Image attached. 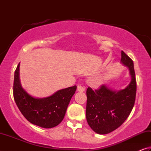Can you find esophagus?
Segmentation results:
<instances>
[{"label": "esophagus", "mask_w": 151, "mask_h": 151, "mask_svg": "<svg viewBox=\"0 0 151 151\" xmlns=\"http://www.w3.org/2000/svg\"><path fill=\"white\" fill-rule=\"evenodd\" d=\"M77 91L78 92H83L85 91V87L84 86L82 85H78L77 86Z\"/></svg>", "instance_id": "34e87169"}]
</instances>
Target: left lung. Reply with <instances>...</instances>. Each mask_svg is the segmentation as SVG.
Instances as JSON below:
<instances>
[{
	"label": "left lung",
	"mask_w": 151,
	"mask_h": 151,
	"mask_svg": "<svg viewBox=\"0 0 151 151\" xmlns=\"http://www.w3.org/2000/svg\"><path fill=\"white\" fill-rule=\"evenodd\" d=\"M121 62L129 68L131 81L126 88L113 91L103 85L97 90H86V117L96 133L105 134L119 128L129 116L136 98L137 83L133 61L121 51Z\"/></svg>",
	"instance_id": "1"
}]
</instances>
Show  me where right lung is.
<instances>
[{
    "label": "right lung",
    "instance_id": "add662e5",
    "mask_svg": "<svg viewBox=\"0 0 151 151\" xmlns=\"http://www.w3.org/2000/svg\"><path fill=\"white\" fill-rule=\"evenodd\" d=\"M19 67L20 63L14 72L13 96L22 115L30 123L45 129L57 126L65 117L70 99L75 93L76 86L61 89L46 98H35L22 88Z\"/></svg>",
    "mask_w": 151,
    "mask_h": 151
}]
</instances>
